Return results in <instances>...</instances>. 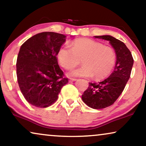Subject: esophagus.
Here are the masks:
<instances>
[{
	"label": "esophagus",
	"mask_w": 146,
	"mask_h": 146,
	"mask_svg": "<svg viewBox=\"0 0 146 146\" xmlns=\"http://www.w3.org/2000/svg\"><path fill=\"white\" fill-rule=\"evenodd\" d=\"M76 78H70V82H74V81H76Z\"/></svg>",
	"instance_id": "obj_1"
}]
</instances>
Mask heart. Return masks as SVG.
<instances>
[{"label":"heart","mask_w":146,"mask_h":146,"mask_svg":"<svg viewBox=\"0 0 146 146\" xmlns=\"http://www.w3.org/2000/svg\"><path fill=\"white\" fill-rule=\"evenodd\" d=\"M68 46H62L58 52L60 65L71 70L80 63L83 66L72 71L70 75L92 77L102 80L110 74L116 62V53L112 47L94 40L81 38L72 42Z\"/></svg>","instance_id":"1"}]
</instances>
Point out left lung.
Returning a JSON list of instances; mask_svg holds the SVG:
<instances>
[{"label": "left lung", "instance_id": "1", "mask_svg": "<svg viewBox=\"0 0 146 146\" xmlns=\"http://www.w3.org/2000/svg\"><path fill=\"white\" fill-rule=\"evenodd\" d=\"M109 41L116 53L114 70L100 82H90L82 95L84 102L94 109H103L112 105L122 93L132 69L133 59L131 52L123 42L109 35L95 36Z\"/></svg>", "mask_w": 146, "mask_h": 146}]
</instances>
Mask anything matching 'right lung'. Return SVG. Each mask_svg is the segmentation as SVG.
<instances>
[{
	"instance_id": "1",
	"label": "right lung",
	"mask_w": 146,
	"mask_h": 146,
	"mask_svg": "<svg viewBox=\"0 0 146 146\" xmlns=\"http://www.w3.org/2000/svg\"><path fill=\"white\" fill-rule=\"evenodd\" d=\"M66 36L43 32L21 46L17 60V80L28 102L38 108L53 104L62 86L68 83L58 63V52Z\"/></svg>"
}]
</instances>
